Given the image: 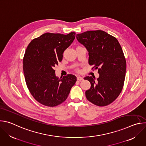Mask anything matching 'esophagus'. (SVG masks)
Wrapping results in <instances>:
<instances>
[{
	"instance_id": "obj_1",
	"label": "esophagus",
	"mask_w": 146,
	"mask_h": 146,
	"mask_svg": "<svg viewBox=\"0 0 146 146\" xmlns=\"http://www.w3.org/2000/svg\"><path fill=\"white\" fill-rule=\"evenodd\" d=\"M77 80L78 81H81L83 80V77H81V76H77Z\"/></svg>"
}]
</instances>
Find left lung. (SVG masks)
I'll return each mask as SVG.
<instances>
[{
    "instance_id": "1",
    "label": "left lung",
    "mask_w": 146,
    "mask_h": 146,
    "mask_svg": "<svg viewBox=\"0 0 146 146\" xmlns=\"http://www.w3.org/2000/svg\"><path fill=\"white\" fill-rule=\"evenodd\" d=\"M78 42L88 51V63L98 69L99 77L87 76L91 83L86 91L87 99L98 106H106L120 94L125 77L126 60L117 39L100 30L76 35Z\"/></svg>"
}]
</instances>
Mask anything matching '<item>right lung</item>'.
<instances>
[{
  "label": "right lung",
  "instance_id": "right-lung-1",
  "mask_svg": "<svg viewBox=\"0 0 146 146\" xmlns=\"http://www.w3.org/2000/svg\"><path fill=\"white\" fill-rule=\"evenodd\" d=\"M75 35L73 32L66 35L46 33L33 39L27 48L23 59L26 84L33 97L44 106L54 107L63 103L77 81L70 74L59 78L54 69Z\"/></svg>",
  "mask_w": 146,
  "mask_h": 146
}]
</instances>
